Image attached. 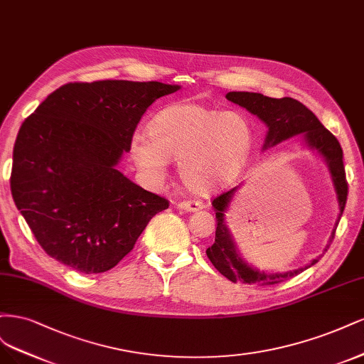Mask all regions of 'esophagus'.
I'll list each match as a JSON object with an SVG mask.
<instances>
[{
    "label": "esophagus",
    "mask_w": 364,
    "mask_h": 364,
    "mask_svg": "<svg viewBox=\"0 0 364 364\" xmlns=\"http://www.w3.org/2000/svg\"><path fill=\"white\" fill-rule=\"evenodd\" d=\"M178 208L184 210V212H198V210L204 208V204L201 201H181L178 203Z\"/></svg>",
    "instance_id": "esophagus-1"
}]
</instances>
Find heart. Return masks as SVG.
<instances>
[{"mask_svg": "<svg viewBox=\"0 0 364 364\" xmlns=\"http://www.w3.org/2000/svg\"><path fill=\"white\" fill-rule=\"evenodd\" d=\"M252 144V127L245 114L186 101L159 110L148 124V134H133L130 156L152 184L163 181L169 160L177 159L186 189L210 195L242 172Z\"/></svg>", "mask_w": 364, "mask_h": 364, "instance_id": "1", "label": "heart"}]
</instances>
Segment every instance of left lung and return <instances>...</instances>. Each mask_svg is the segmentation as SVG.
Instances as JSON below:
<instances>
[{"instance_id":"1","label":"left lung","mask_w":364,"mask_h":364,"mask_svg":"<svg viewBox=\"0 0 364 364\" xmlns=\"http://www.w3.org/2000/svg\"><path fill=\"white\" fill-rule=\"evenodd\" d=\"M227 100L246 109L266 125L267 132L262 148L263 151L301 134L306 146L318 152L323 159L325 165L328 166V172H330L338 204V216L336 225L326 243V248H330L348 198V184L343 168V151L340 148L338 140L326 130L311 110H309L302 102L293 98H269L262 95V93L254 92H228ZM240 186L232 187L231 191L219 195L212 203L216 212L218 227L215 243L205 252L210 262L213 263V266L222 275L232 281V283L242 281V283L248 284L271 286L283 283V281L301 274L302 271H306V269L319 262L322 255H318L306 266L287 272H266L251 266L248 262H245L243 257L239 254L237 246L234 243L231 232L225 224V213L228 212L232 198L236 195L237 189H240ZM326 248L323 251H326Z\"/></svg>"}]
</instances>
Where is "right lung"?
Segmentation results:
<instances>
[{
	"instance_id": "add662e5",
	"label": "right lung",
	"mask_w": 364,
	"mask_h": 364,
	"mask_svg": "<svg viewBox=\"0 0 364 364\" xmlns=\"http://www.w3.org/2000/svg\"><path fill=\"white\" fill-rule=\"evenodd\" d=\"M180 89L159 81L68 83L21 125L11 196L50 257L80 274L109 271L169 207L118 165L149 105Z\"/></svg>"
}]
</instances>
